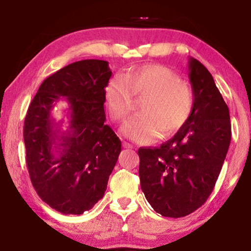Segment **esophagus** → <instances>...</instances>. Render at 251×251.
I'll list each match as a JSON object with an SVG mask.
<instances>
[{"label":"esophagus","mask_w":251,"mask_h":251,"mask_svg":"<svg viewBox=\"0 0 251 251\" xmlns=\"http://www.w3.org/2000/svg\"><path fill=\"white\" fill-rule=\"evenodd\" d=\"M123 147L124 148H126V150H130V148H133V146L130 145V144H128V143H126V142H124L123 143Z\"/></svg>","instance_id":"1"}]
</instances>
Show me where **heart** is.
I'll return each instance as SVG.
<instances>
[{"label": "heart", "mask_w": 251, "mask_h": 251, "mask_svg": "<svg viewBox=\"0 0 251 251\" xmlns=\"http://www.w3.org/2000/svg\"><path fill=\"white\" fill-rule=\"evenodd\" d=\"M134 97L144 99L141 115L130 118L122 134L135 143H154L178 133L192 116L194 93L188 84L167 67L143 65L115 76L104 88V103L114 122H123L133 108Z\"/></svg>", "instance_id": "1"}]
</instances>
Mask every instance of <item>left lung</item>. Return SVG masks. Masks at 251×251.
<instances>
[{
	"label": "left lung",
	"mask_w": 251,
	"mask_h": 251,
	"mask_svg": "<svg viewBox=\"0 0 251 251\" xmlns=\"http://www.w3.org/2000/svg\"><path fill=\"white\" fill-rule=\"evenodd\" d=\"M188 76L194 93L188 122L159 147L138 150L142 190L164 217H185L205 203L230 145L229 109L209 71L190 57Z\"/></svg>",
	"instance_id": "obj_1"
}]
</instances>
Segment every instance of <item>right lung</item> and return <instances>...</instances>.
I'll return each instance as SVG.
<instances>
[{"label": "right lung", "mask_w": 251, "mask_h": 251, "mask_svg": "<svg viewBox=\"0 0 251 251\" xmlns=\"http://www.w3.org/2000/svg\"><path fill=\"white\" fill-rule=\"evenodd\" d=\"M110 76L106 61L72 63L41 84L25 116L32 185L42 201L64 215L83 214L103 198L122 151L120 138L105 124L104 88ZM59 99L69 104L65 132L51 117Z\"/></svg>", "instance_id": "1"}]
</instances>
